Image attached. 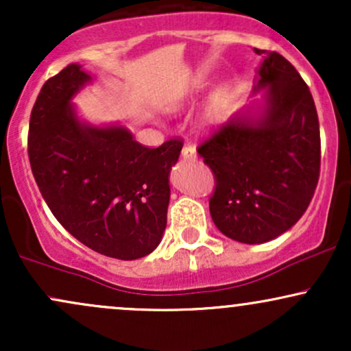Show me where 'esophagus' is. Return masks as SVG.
<instances>
[{"mask_svg":"<svg viewBox=\"0 0 351 351\" xmlns=\"http://www.w3.org/2000/svg\"><path fill=\"white\" fill-rule=\"evenodd\" d=\"M181 156H183V160H188V162H193V160H196L195 147H191V145H184L183 150H181Z\"/></svg>","mask_w":351,"mask_h":351,"instance_id":"34e87169","label":"esophagus"}]
</instances>
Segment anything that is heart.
<instances>
[{"instance_id":"obj_1","label":"heart","mask_w":351,"mask_h":351,"mask_svg":"<svg viewBox=\"0 0 351 351\" xmlns=\"http://www.w3.org/2000/svg\"><path fill=\"white\" fill-rule=\"evenodd\" d=\"M226 97H228V88H224V87L217 88L215 94H213L211 100H209L208 119H211L213 114H215V112H217L221 107H223V104L226 102Z\"/></svg>"}]
</instances>
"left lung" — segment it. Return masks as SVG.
Here are the masks:
<instances>
[{
    "instance_id": "8db88e82",
    "label": "left lung",
    "mask_w": 351,
    "mask_h": 351,
    "mask_svg": "<svg viewBox=\"0 0 351 351\" xmlns=\"http://www.w3.org/2000/svg\"><path fill=\"white\" fill-rule=\"evenodd\" d=\"M264 54L251 104L201 143L216 178L209 213L237 243L263 244L289 231L312 201L320 175V128L307 84L279 52Z\"/></svg>"
}]
</instances>
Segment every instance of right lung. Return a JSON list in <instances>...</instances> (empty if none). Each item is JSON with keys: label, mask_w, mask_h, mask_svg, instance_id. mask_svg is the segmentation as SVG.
Here are the masks:
<instances>
[{"label": "right lung", "mask_w": 351, "mask_h": 351, "mask_svg": "<svg viewBox=\"0 0 351 351\" xmlns=\"http://www.w3.org/2000/svg\"><path fill=\"white\" fill-rule=\"evenodd\" d=\"M90 82L79 64L46 80L31 112V170L52 215L75 239L104 256L140 259L163 237L168 176L183 143L147 148L123 125L80 120L72 99Z\"/></svg>", "instance_id": "1"}]
</instances>
